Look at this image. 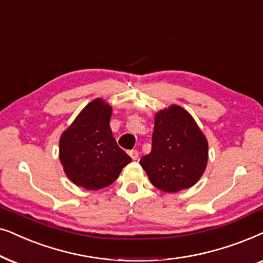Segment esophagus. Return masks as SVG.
<instances>
[{
    "instance_id": "34e87169",
    "label": "esophagus",
    "mask_w": 263,
    "mask_h": 263,
    "mask_svg": "<svg viewBox=\"0 0 263 263\" xmlns=\"http://www.w3.org/2000/svg\"><path fill=\"white\" fill-rule=\"evenodd\" d=\"M128 155L131 156L132 160H137L138 159V152H137V150H131V152H128Z\"/></svg>"
}]
</instances>
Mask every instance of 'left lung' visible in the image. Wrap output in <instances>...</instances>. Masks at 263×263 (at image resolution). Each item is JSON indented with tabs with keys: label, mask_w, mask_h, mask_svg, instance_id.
Wrapping results in <instances>:
<instances>
[{
	"label": "left lung",
	"mask_w": 263,
	"mask_h": 263,
	"mask_svg": "<svg viewBox=\"0 0 263 263\" xmlns=\"http://www.w3.org/2000/svg\"><path fill=\"white\" fill-rule=\"evenodd\" d=\"M152 152L139 163L154 186L178 192L197 183L208 162V141L195 119L172 104L155 114Z\"/></svg>",
	"instance_id": "8db88e82"
}]
</instances>
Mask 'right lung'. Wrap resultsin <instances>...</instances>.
I'll use <instances>...</instances> for the list:
<instances>
[{
    "label": "right lung",
    "mask_w": 263,
    "mask_h": 263,
    "mask_svg": "<svg viewBox=\"0 0 263 263\" xmlns=\"http://www.w3.org/2000/svg\"><path fill=\"white\" fill-rule=\"evenodd\" d=\"M111 107L102 99L87 103L62 132L59 156L68 179L86 190L114 183L132 159L117 144L109 120Z\"/></svg>",
    "instance_id": "add662e5"
}]
</instances>
